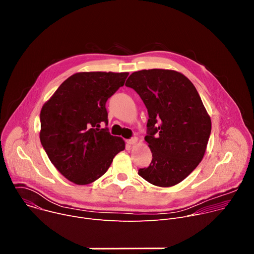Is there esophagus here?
Masks as SVG:
<instances>
[{"mask_svg": "<svg viewBox=\"0 0 254 254\" xmlns=\"http://www.w3.org/2000/svg\"><path fill=\"white\" fill-rule=\"evenodd\" d=\"M136 141H137V137H135V136H133V137H131V138L127 140V142L128 144H134V143H136Z\"/></svg>", "mask_w": 254, "mask_h": 254, "instance_id": "34e87169", "label": "esophagus"}]
</instances>
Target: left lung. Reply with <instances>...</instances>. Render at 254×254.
<instances>
[{"label":"left lung","mask_w":254,"mask_h":254,"mask_svg":"<svg viewBox=\"0 0 254 254\" xmlns=\"http://www.w3.org/2000/svg\"><path fill=\"white\" fill-rule=\"evenodd\" d=\"M126 85L146 105L153 159L138 175L159 187H172L187 178L202 161L211 133V120L194 84L168 69L133 72Z\"/></svg>","instance_id":"1"}]
</instances>
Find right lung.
I'll return each instance as SVG.
<instances>
[{"mask_svg": "<svg viewBox=\"0 0 254 254\" xmlns=\"http://www.w3.org/2000/svg\"><path fill=\"white\" fill-rule=\"evenodd\" d=\"M127 72H78L44 103L40 140L54 167L72 183L87 185L100 178L125 140L107 127L105 103L125 84Z\"/></svg>", "mask_w": 254, "mask_h": 254, "instance_id": "add662e5", "label": "right lung"}]
</instances>
